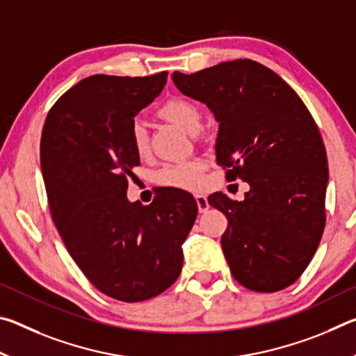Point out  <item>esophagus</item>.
<instances>
[{"mask_svg": "<svg viewBox=\"0 0 356 356\" xmlns=\"http://www.w3.org/2000/svg\"><path fill=\"white\" fill-rule=\"evenodd\" d=\"M195 200H196V204H197V210H200L201 213L207 212V210H209L207 197L204 196V195H195Z\"/></svg>", "mask_w": 356, "mask_h": 356, "instance_id": "1", "label": "esophagus"}]
</instances>
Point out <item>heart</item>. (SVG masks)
I'll use <instances>...</instances> for the list:
<instances>
[{"mask_svg":"<svg viewBox=\"0 0 356 356\" xmlns=\"http://www.w3.org/2000/svg\"><path fill=\"white\" fill-rule=\"evenodd\" d=\"M159 116L179 125L180 129L188 131L190 135H196L202 127V111L201 106L190 99L174 97L168 100L160 108ZM130 144L135 154L144 156L149 152V135L144 124L136 120L130 129ZM204 165L200 160L182 161V163L168 165L156 174V182L165 186L182 190H195L202 182Z\"/></svg>","mask_w":356,"mask_h":356,"instance_id":"obj_1","label":"heart"}]
</instances>
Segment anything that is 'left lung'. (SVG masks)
I'll list each match as a JSON object with an SVG mask.
<instances>
[{"label":"left lung","instance_id":"1","mask_svg":"<svg viewBox=\"0 0 356 356\" xmlns=\"http://www.w3.org/2000/svg\"><path fill=\"white\" fill-rule=\"evenodd\" d=\"M172 80L220 122L216 163L226 179L250 185L240 202L209 196L227 218L221 248L232 276L250 291H282L308 267L327 220L328 160L317 124L280 75L251 59L174 72Z\"/></svg>","mask_w":356,"mask_h":356}]
</instances>
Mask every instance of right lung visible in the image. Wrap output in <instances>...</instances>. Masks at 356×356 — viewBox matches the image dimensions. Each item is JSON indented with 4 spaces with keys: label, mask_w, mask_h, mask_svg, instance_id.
<instances>
[{
    "label": "right lung",
    "mask_w": 356,
    "mask_h": 356,
    "mask_svg": "<svg viewBox=\"0 0 356 356\" xmlns=\"http://www.w3.org/2000/svg\"><path fill=\"white\" fill-rule=\"evenodd\" d=\"M166 78H84L51 106L40 138L48 206L65 248L92 286L127 303L176 282L197 215L195 197L179 188H163L149 206L127 200L140 165L130 129Z\"/></svg>",
    "instance_id": "1"
}]
</instances>
